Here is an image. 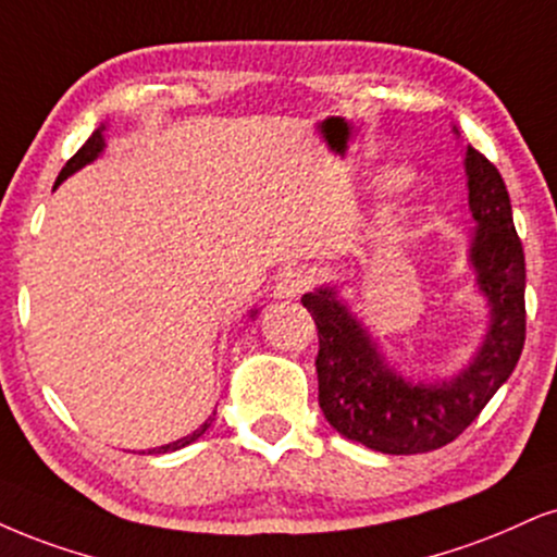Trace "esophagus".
Masks as SVG:
<instances>
[{
	"mask_svg": "<svg viewBox=\"0 0 557 557\" xmlns=\"http://www.w3.org/2000/svg\"><path fill=\"white\" fill-rule=\"evenodd\" d=\"M312 286V276L307 271H284L273 286V297L276 299H299L301 294Z\"/></svg>",
	"mask_w": 557,
	"mask_h": 557,
	"instance_id": "34e87169",
	"label": "esophagus"
}]
</instances>
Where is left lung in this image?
Returning <instances> with one entry per match:
<instances>
[{
	"instance_id": "obj_1",
	"label": "left lung",
	"mask_w": 557,
	"mask_h": 557,
	"mask_svg": "<svg viewBox=\"0 0 557 557\" xmlns=\"http://www.w3.org/2000/svg\"><path fill=\"white\" fill-rule=\"evenodd\" d=\"M470 265L488 297L491 325L470 367L449 382H405L376 351L333 286L301 297L318 325L320 408L338 434L382 455H421L462 434L517 367L527 333L524 250L496 164L468 147Z\"/></svg>"
}]
</instances>
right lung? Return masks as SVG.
Here are the masks:
<instances>
[{"mask_svg":"<svg viewBox=\"0 0 557 557\" xmlns=\"http://www.w3.org/2000/svg\"><path fill=\"white\" fill-rule=\"evenodd\" d=\"M102 132H106V126H100L98 132H92V136H89V139L82 144L79 147V152L72 157V160H69L66 164H64V170H61L59 173V177H57V185L61 183V181H66L69 175L72 173H77L79 168H85V164H89L92 160H98L100 157V152L102 149H106V139H102ZM256 312H250V318ZM216 416V413H214ZM214 416H209L206 418V423L201 425V429H196L194 434H188V436H183V438H177V442H173V444H164V446H157V449H149V455H164V451H175V449H183V446H188V444H194L198 436H203L206 434V429H209L211 423H214Z\"/></svg>","mask_w":557,"mask_h":557,"instance_id":"right-lung-1","label":"right lung"}]
</instances>
